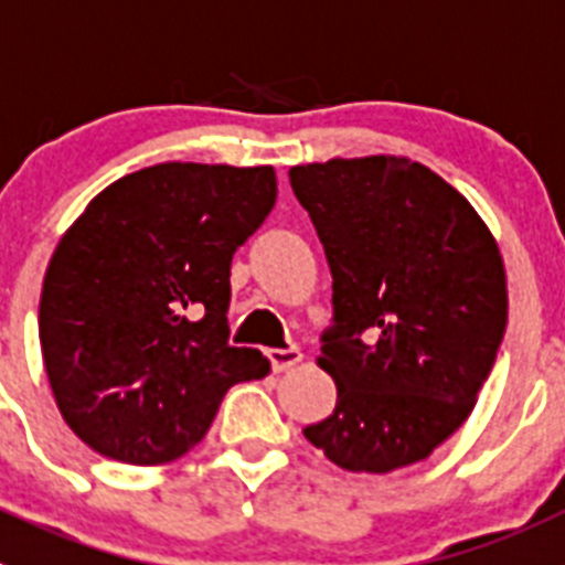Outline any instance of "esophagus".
I'll return each instance as SVG.
<instances>
[{"label":"esophagus","instance_id":"1","mask_svg":"<svg viewBox=\"0 0 565 565\" xmlns=\"http://www.w3.org/2000/svg\"><path fill=\"white\" fill-rule=\"evenodd\" d=\"M267 360H270V369L273 371H287L292 369L295 363H301L303 354L301 349H267Z\"/></svg>","mask_w":565,"mask_h":565}]
</instances>
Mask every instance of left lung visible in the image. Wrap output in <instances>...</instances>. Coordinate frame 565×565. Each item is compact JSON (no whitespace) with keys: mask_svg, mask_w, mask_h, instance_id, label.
I'll use <instances>...</instances> for the list:
<instances>
[{"mask_svg":"<svg viewBox=\"0 0 565 565\" xmlns=\"http://www.w3.org/2000/svg\"><path fill=\"white\" fill-rule=\"evenodd\" d=\"M332 270L320 369L332 416L303 436L352 472L428 459L461 428L507 329L495 238L439 174L403 157L289 169Z\"/></svg>","mask_w":565,"mask_h":565,"instance_id":"obj_1","label":"left lung"}]
</instances>
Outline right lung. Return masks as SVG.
Wrapping results in <instances>:
<instances>
[{"label": "right lung", "mask_w": 565, "mask_h": 565, "mask_svg": "<svg viewBox=\"0 0 565 565\" xmlns=\"http://www.w3.org/2000/svg\"><path fill=\"white\" fill-rule=\"evenodd\" d=\"M276 205L270 166L160 162L100 191L50 258L44 369L81 441L166 465L211 428L227 388L270 363L231 345L233 253Z\"/></svg>", "instance_id": "1"}]
</instances>
